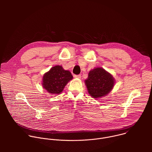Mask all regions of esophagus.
Instances as JSON below:
<instances>
[{
	"label": "esophagus",
	"mask_w": 152,
	"mask_h": 152,
	"mask_svg": "<svg viewBox=\"0 0 152 152\" xmlns=\"http://www.w3.org/2000/svg\"><path fill=\"white\" fill-rule=\"evenodd\" d=\"M74 77H75V78H78V79H80V77H81V75H74Z\"/></svg>",
	"instance_id": "34e87169"
}]
</instances>
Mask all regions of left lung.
<instances>
[{
    "label": "left lung",
    "mask_w": 152,
    "mask_h": 152,
    "mask_svg": "<svg viewBox=\"0 0 152 152\" xmlns=\"http://www.w3.org/2000/svg\"><path fill=\"white\" fill-rule=\"evenodd\" d=\"M85 83L90 96L93 98H99L111 91L114 85V79L103 69L96 68L89 72Z\"/></svg>",
    "instance_id": "1"
}]
</instances>
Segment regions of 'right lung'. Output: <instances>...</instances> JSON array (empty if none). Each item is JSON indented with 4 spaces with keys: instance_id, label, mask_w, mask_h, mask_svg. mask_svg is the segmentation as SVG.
Segmentation results:
<instances>
[{
    "instance_id": "1",
    "label": "right lung",
    "mask_w": 152,
    "mask_h": 152,
    "mask_svg": "<svg viewBox=\"0 0 152 152\" xmlns=\"http://www.w3.org/2000/svg\"><path fill=\"white\" fill-rule=\"evenodd\" d=\"M72 79L73 76L69 71L64 70L62 66H56L43 76L42 85L49 93L58 94Z\"/></svg>"
}]
</instances>
